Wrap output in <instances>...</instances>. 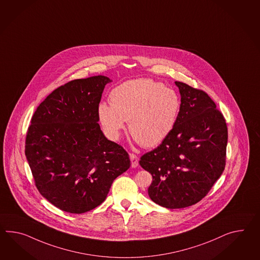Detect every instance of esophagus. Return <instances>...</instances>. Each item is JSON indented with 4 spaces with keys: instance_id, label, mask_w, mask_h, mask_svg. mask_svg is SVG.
<instances>
[{
    "instance_id": "1",
    "label": "esophagus",
    "mask_w": 260,
    "mask_h": 260,
    "mask_svg": "<svg viewBox=\"0 0 260 260\" xmlns=\"http://www.w3.org/2000/svg\"><path fill=\"white\" fill-rule=\"evenodd\" d=\"M129 158H131V161H132V167H133V168L137 167L138 165H139V158H138V157L135 154L131 153L129 154Z\"/></svg>"
}]
</instances>
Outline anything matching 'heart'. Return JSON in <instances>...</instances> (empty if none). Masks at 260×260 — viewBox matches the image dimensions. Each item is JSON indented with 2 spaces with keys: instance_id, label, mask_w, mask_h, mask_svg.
<instances>
[{
  "instance_id": "heart-1",
  "label": "heart",
  "mask_w": 260,
  "mask_h": 260,
  "mask_svg": "<svg viewBox=\"0 0 260 260\" xmlns=\"http://www.w3.org/2000/svg\"><path fill=\"white\" fill-rule=\"evenodd\" d=\"M111 104L102 102L98 109L104 132L118 140L129 121L128 129L145 147L161 144L172 133L180 109L175 90L151 79H136L118 85L111 92Z\"/></svg>"
}]
</instances>
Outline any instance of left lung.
I'll return each instance as SVG.
<instances>
[{
	"label": "left lung",
	"mask_w": 260,
	"mask_h": 260,
	"mask_svg": "<svg viewBox=\"0 0 260 260\" xmlns=\"http://www.w3.org/2000/svg\"><path fill=\"white\" fill-rule=\"evenodd\" d=\"M175 83L181 96L176 125L139 161L152 175L148 196L167 209L190 207L208 194L224 170L228 145L225 119L209 95Z\"/></svg>",
	"instance_id": "obj_1"
}]
</instances>
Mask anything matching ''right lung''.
Wrapping results in <instances>:
<instances>
[{
    "instance_id": "add662e5",
    "label": "right lung",
    "mask_w": 260,
    "mask_h": 260,
    "mask_svg": "<svg viewBox=\"0 0 260 260\" xmlns=\"http://www.w3.org/2000/svg\"><path fill=\"white\" fill-rule=\"evenodd\" d=\"M108 77L73 80L37 108L25 155L38 191L58 209L81 214L100 206L131 166L127 151L101 129L98 109Z\"/></svg>"
}]
</instances>
